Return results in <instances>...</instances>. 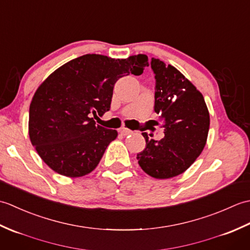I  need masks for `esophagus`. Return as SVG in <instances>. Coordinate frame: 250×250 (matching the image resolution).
Masks as SVG:
<instances>
[{"label": "esophagus", "mask_w": 250, "mask_h": 250, "mask_svg": "<svg viewBox=\"0 0 250 250\" xmlns=\"http://www.w3.org/2000/svg\"><path fill=\"white\" fill-rule=\"evenodd\" d=\"M119 132H120V133H121L122 135H129V134L133 133V131H131V130L126 129V128H121V129L119 130Z\"/></svg>", "instance_id": "obj_1"}]
</instances>
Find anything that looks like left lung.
Listing matches in <instances>:
<instances>
[{
    "mask_svg": "<svg viewBox=\"0 0 250 250\" xmlns=\"http://www.w3.org/2000/svg\"><path fill=\"white\" fill-rule=\"evenodd\" d=\"M156 74L155 111L163 122L164 137L146 141L145 149L137 153L143 171L157 179L177 176L188 169L206 144L209 113L203 95L176 67L151 59Z\"/></svg>",
    "mask_w": 250,
    "mask_h": 250,
    "instance_id": "left-lung-1",
    "label": "left lung"
}]
</instances>
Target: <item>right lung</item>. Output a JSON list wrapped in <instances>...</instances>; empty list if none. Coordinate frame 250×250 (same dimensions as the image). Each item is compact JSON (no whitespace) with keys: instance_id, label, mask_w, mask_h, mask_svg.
<instances>
[{"instance_id":"obj_1","label":"right lung","mask_w":250,"mask_h":250,"mask_svg":"<svg viewBox=\"0 0 250 250\" xmlns=\"http://www.w3.org/2000/svg\"><path fill=\"white\" fill-rule=\"evenodd\" d=\"M148 65L146 55L113 59L89 54L52 72L36 89L29 111L30 141L42 160L66 177L91 173L118 136L91 117L109 110L119 78L141 75Z\"/></svg>"}]
</instances>
